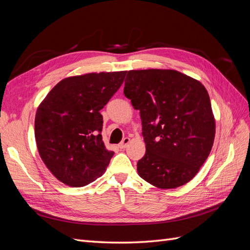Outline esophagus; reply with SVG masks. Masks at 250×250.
<instances>
[{"instance_id": "obj_1", "label": "esophagus", "mask_w": 250, "mask_h": 250, "mask_svg": "<svg viewBox=\"0 0 250 250\" xmlns=\"http://www.w3.org/2000/svg\"><path fill=\"white\" fill-rule=\"evenodd\" d=\"M129 143H130V139L129 138H125V139H123L122 142L119 144V148L120 149H125L128 146V144H129Z\"/></svg>"}]
</instances>
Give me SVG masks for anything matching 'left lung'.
<instances>
[{
  "label": "left lung",
  "mask_w": 250,
  "mask_h": 250,
  "mask_svg": "<svg viewBox=\"0 0 250 250\" xmlns=\"http://www.w3.org/2000/svg\"><path fill=\"white\" fill-rule=\"evenodd\" d=\"M124 95L140 110L146 144L139 175L160 188L188 183L207 161L215 139L207 88L175 70H132Z\"/></svg>",
  "instance_id": "obj_1"
}]
</instances>
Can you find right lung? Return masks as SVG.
Listing matches in <instances>:
<instances>
[{"instance_id": "1", "label": "right lung", "mask_w": 250, "mask_h": 250, "mask_svg": "<svg viewBox=\"0 0 250 250\" xmlns=\"http://www.w3.org/2000/svg\"><path fill=\"white\" fill-rule=\"evenodd\" d=\"M126 71L88 73L62 79L37 107L35 140L50 172L70 187L93 183L113 155L102 141L99 112L122 85Z\"/></svg>"}]
</instances>
